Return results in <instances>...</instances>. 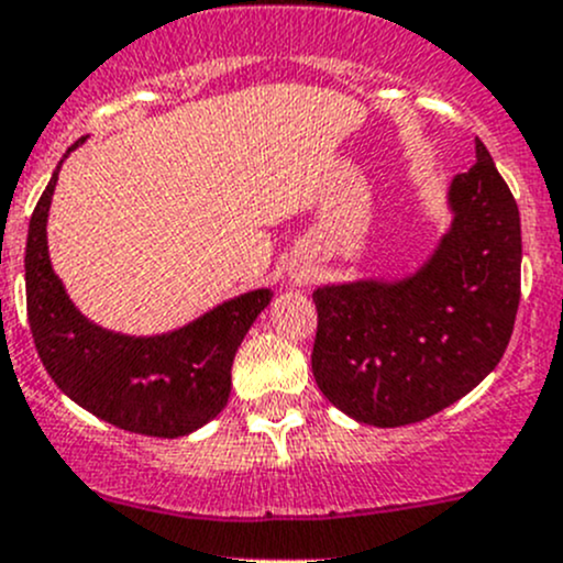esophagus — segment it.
Here are the masks:
<instances>
[{
  "label": "esophagus",
  "instance_id": "34e87169",
  "mask_svg": "<svg viewBox=\"0 0 563 563\" xmlns=\"http://www.w3.org/2000/svg\"><path fill=\"white\" fill-rule=\"evenodd\" d=\"M311 274H314V268H311L309 263L292 265V268H289V284H295V287H298V284H306L311 279Z\"/></svg>",
  "mask_w": 563,
  "mask_h": 563
}]
</instances>
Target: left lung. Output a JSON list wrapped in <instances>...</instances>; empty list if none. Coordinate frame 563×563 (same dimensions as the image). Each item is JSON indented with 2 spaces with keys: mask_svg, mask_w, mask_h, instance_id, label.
<instances>
[{
  "mask_svg": "<svg viewBox=\"0 0 563 563\" xmlns=\"http://www.w3.org/2000/svg\"><path fill=\"white\" fill-rule=\"evenodd\" d=\"M448 187L450 228L411 274L314 289L311 371L352 420L398 428L472 393L501 361L520 303V213L485 143Z\"/></svg>",
  "mask_w": 563,
  "mask_h": 563,
  "instance_id": "8db88e82",
  "label": "left lung"
}]
</instances>
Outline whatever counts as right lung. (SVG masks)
Listing matches in <instances>:
<instances>
[{
  "instance_id": "1",
  "label": "right lung",
  "mask_w": 563,
  "mask_h": 563,
  "mask_svg": "<svg viewBox=\"0 0 563 563\" xmlns=\"http://www.w3.org/2000/svg\"><path fill=\"white\" fill-rule=\"evenodd\" d=\"M84 141L73 143L65 159ZM65 159L34 208L23 260L40 361L67 398L110 426L143 437H189L228 407L235 352L274 289H249L167 333L130 335L91 322L73 303L48 254V211Z\"/></svg>"
}]
</instances>
